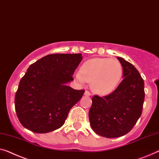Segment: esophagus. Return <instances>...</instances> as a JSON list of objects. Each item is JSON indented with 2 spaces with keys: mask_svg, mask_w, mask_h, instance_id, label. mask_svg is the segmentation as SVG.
Masks as SVG:
<instances>
[{
  "mask_svg": "<svg viewBox=\"0 0 159 159\" xmlns=\"http://www.w3.org/2000/svg\"><path fill=\"white\" fill-rule=\"evenodd\" d=\"M84 94H85V95H86V96H91V93H90V92H89V91H85V93H84Z\"/></svg>",
  "mask_w": 159,
  "mask_h": 159,
  "instance_id": "1",
  "label": "esophagus"
}]
</instances>
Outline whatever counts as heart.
Wrapping results in <instances>:
<instances>
[{
    "mask_svg": "<svg viewBox=\"0 0 159 159\" xmlns=\"http://www.w3.org/2000/svg\"><path fill=\"white\" fill-rule=\"evenodd\" d=\"M123 74L121 64L116 59L95 58L86 61L81 71L75 73V78L82 84L91 83V89L99 95H108L114 91Z\"/></svg>",
    "mask_w": 159,
    "mask_h": 159,
    "instance_id": "heart-1",
    "label": "heart"
}]
</instances>
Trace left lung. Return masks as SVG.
<instances>
[{"instance_id": "obj_1", "label": "left lung", "mask_w": 159, "mask_h": 159, "mask_svg": "<svg viewBox=\"0 0 159 159\" xmlns=\"http://www.w3.org/2000/svg\"><path fill=\"white\" fill-rule=\"evenodd\" d=\"M123 67L124 79L113 93L92 98L89 116L96 134L118 138L129 133L141 116L145 92L144 82L131 63L117 57Z\"/></svg>"}]
</instances>
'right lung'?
Listing matches in <instances>:
<instances>
[{"mask_svg":"<svg viewBox=\"0 0 159 159\" xmlns=\"http://www.w3.org/2000/svg\"><path fill=\"white\" fill-rule=\"evenodd\" d=\"M82 58L81 53L51 54L29 66L15 96L16 112L23 127L46 134L64 124L85 92L66 85L73 80Z\"/></svg>","mask_w":159,"mask_h":159,"instance_id":"1","label":"right lung"}]
</instances>
